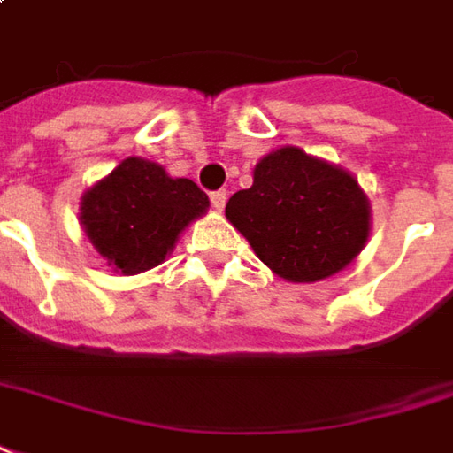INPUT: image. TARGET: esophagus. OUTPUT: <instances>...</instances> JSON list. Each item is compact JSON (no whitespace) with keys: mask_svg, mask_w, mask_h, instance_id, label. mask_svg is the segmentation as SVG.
Returning a JSON list of instances; mask_svg holds the SVG:
<instances>
[{"mask_svg":"<svg viewBox=\"0 0 453 453\" xmlns=\"http://www.w3.org/2000/svg\"><path fill=\"white\" fill-rule=\"evenodd\" d=\"M211 206H214L217 211H221V209L226 206V191L224 189L211 191Z\"/></svg>","mask_w":453,"mask_h":453,"instance_id":"1","label":"esophagus"}]
</instances>
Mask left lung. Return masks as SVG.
<instances>
[{
    "label": "left lung",
    "mask_w": 453,
    "mask_h": 453,
    "mask_svg": "<svg viewBox=\"0 0 453 453\" xmlns=\"http://www.w3.org/2000/svg\"><path fill=\"white\" fill-rule=\"evenodd\" d=\"M226 219L274 274L296 284L347 269L372 229L359 181L299 147L269 151L254 166V184L229 199Z\"/></svg>",
    "instance_id": "left-lung-1"
}]
</instances>
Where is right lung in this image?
<instances>
[{
	"mask_svg": "<svg viewBox=\"0 0 453 453\" xmlns=\"http://www.w3.org/2000/svg\"><path fill=\"white\" fill-rule=\"evenodd\" d=\"M206 209L209 196L191 179H172L159 164L129 157L84 191L79 221L99 257L132 276L159 266Z\"/></svg>",
	"mask_w": 453,
	"mask_h": 453,
	"instance_id": "obj_1",
	"label": "right lung"
}]
</instances>
